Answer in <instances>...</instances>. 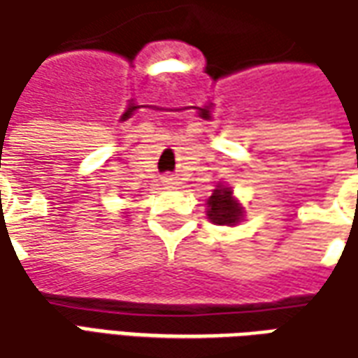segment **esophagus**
Returning <instances> with one entry per match:
<instances>
[{
	"instance_id": "obj_1",
	"label": "esophagus",
	"mask_w": 358,
	"mask_h": 358,
	"mask_svg": "<svg viewBox=\"0 0 358 358\" xmlns=\"http://www.w3.org/2000/svg\"><path fill=\"white\" fill-rule=\"evenodd\" d=\"M162 182H164V186H166V187H176L180 184L178 178H176V176H172V174L164 176V178H162Z\"/></svg>"
}]
</instances>
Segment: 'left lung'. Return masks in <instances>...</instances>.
<instances>
[{"label":"left lung","mask_w":358,"mask_h":358,"mask_svg":"<svg viewBox=\"0 0 358 358\" xmlns=\"http://www.w3.org/2000/svg\"><path fill=\"white\" fill-rule=\"evenodd\" d=\"M242 217H244V209L238 203V199H234L231 187L219 184L213 189V196L207 199V219L213 224L234 227L242 221Z\"/></svg>","instance_id":"left-lung-1"}]
</instances>
